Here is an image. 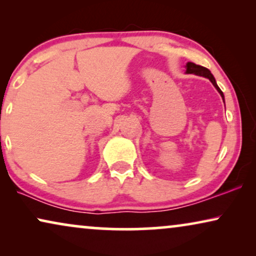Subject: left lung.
Returning a JSON list of instances; mask_svg holds the SVG:
<instances>
[{
	"label": "left lung",
	"instance_id": "8db88e82",
	"mask_svg": "<svg viewBox=\"0 0 256 256\" xmlns=\"http://www.w3.org/2000/svg\"><path fill=\"white\" fill-rule=\"evenodd\" d=\"M185 73H186V74H196V76H204V78H208L210 82L213 84V86L216 87V90H218L220 96H222V100H224V104H225V96H224V93L222 92V90L219 88V86L216 85L214 76H213V74L208 68H204V66L194 64V62H188V64L185 65Z\"/></svg>",
	"mask_w": 256,
	"mask_h": 256
}]
</instances>
